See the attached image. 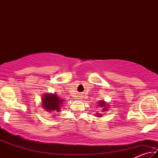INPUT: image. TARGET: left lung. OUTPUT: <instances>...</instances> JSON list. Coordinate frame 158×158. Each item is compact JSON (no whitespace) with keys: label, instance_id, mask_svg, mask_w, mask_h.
<instances>
[{"label":"left lung","instance_id":"1","mask_svg":"<svg viewBox=\"0 0 158 158\" xmlns=\"http://www.w3.org/2000/svg\"><path fill=\"white\" fill-rule=\"evenodd\" d=\"M108 106H109L108 104H106L104 100H102V101L99 102H98V106H100V107L102 108V111H107L108 110V109H107ZM95 116L97 117H102V114L101 113H98V114H95Z\"/></svg>","mask_w":158,"mask_h":158}]
</instances>
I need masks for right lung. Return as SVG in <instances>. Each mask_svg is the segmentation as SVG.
Segmentation results:
<instances>
[{
    "label": "right lung",
    "instance_id": "1",
    "mask_svg": "<svg viewBox=\"0 0 158 158\" xmlns=\"http://www.w3.org/2000/svg\"><path fill=\"white\" fill-rule=\"evenodd\" d=\"M64 100H61L56 93H47L43 95L42 99V106L48 112L59 111Z\"/></svg>",
    "mask_w": 158,
    "mask_h": 158
}]
</instances>
